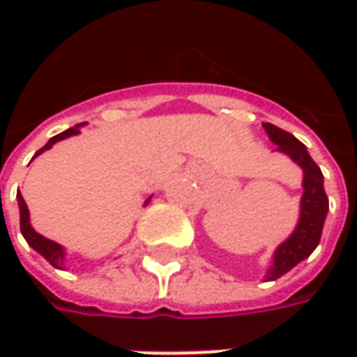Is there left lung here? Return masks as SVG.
Wrapping results in <instances>:
<instances>
[{
	"mask_svg": "<svg viewBox=\"0 0 357 357\" xmlns=\"http://www.w3.org/2000/svg\"><path fill=\"white\" fill-rule=\"evenodd\" d=\"M262 127L268 132L270 141L278 144V151L294 158L304 171V197H302V206H300L302 208L300 222L292 232V236L278 246V250L274 254V264L266 272V280H276L284 276L288 270H292L298 262L308 258L318 246L326 213H328V197L324 190L322 171L312 160L306 146L300 143L294 135L286 132L272 123H264Z\"/></svg>",
	"mask_w": 357,
	"mask_h": 357,
	"instance_id": "1",
	"label": "left lung"
}]
</instances>
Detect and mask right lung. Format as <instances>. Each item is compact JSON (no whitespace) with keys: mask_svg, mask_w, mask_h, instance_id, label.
Wrapping results in <instances>:
<instances>
[{"mask_svg":"<svg viewBox=\"0 0 357 357\" xmlns=\"http://www.w3.org/2000/svg\"><path fill=\"white\" fill-rule=\"evenodd\" d=\"M79 127H81V125H75L73 129H67V130H63V132H59V135H55L53 139H49V143L45 144L43 149H39V151H37V155H39V153H43V151H47V149H51V146L57 143V141H63V139H67V137H71V135H77V132H79ZM17 200H20L21 234L25 236L27 244H29V246H33L35 250L41 254L51 266L63 268V262H65V252H63L61 246H59L57 242H53V240L41 236L39 232H35L33 228H31V225H29V211H27V204H25V200H23V197H21V192H17ZM149 200L151 199H146V202H149Z\"/></svg>","mask_w":357,"mask_h":357,"instance_id":"add662e5","label":"right lung"}]
</instances>
